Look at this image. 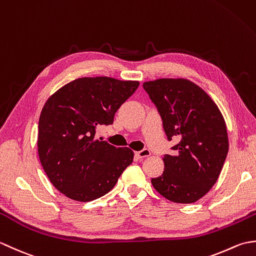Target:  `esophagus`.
<instances>
[{
	"mask_svg": "<svg viewBox=\"0 0 256 256\" xmlns=\"http://www.w3.org/2000/svg\"><path fill=\"white\" fill-rule=\"evenodd\" d=\"M135 155H136L138 158H145V157L150 156V150H148V148H144L142 150L136 152V153H135Z\"/></svg>",
	"mask_w": 256,
	"mask_h": 256,
	"instance_id": "1",
	"label": "esophagus"
}]
</instances>
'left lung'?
I'll use <instances>...</instances> for the list:
<instances>
[{
	"instance_id": "8db88e82",
	"label": "left lung",
	"mask_w": 256,
	"mask_h": 256,
	"mask_svg": "<svg viewBox=\"0 0 256 256\" xmlns=\"http://www.w3.org/2000/svg\"><path fill=\"white\" fill-rule=\"evenodd\" d=\"M143 88L158 110L168 140L176 138L172 155H165L164 172L152 178L162 197L194 204L219 178L229 150L226 125L216 102L192 81L160 78Z\"/></svg>"
}]
</instances>
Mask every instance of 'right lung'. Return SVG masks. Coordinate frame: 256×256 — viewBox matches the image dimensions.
I'll list each match as a JSON object with an SVG mask.
<instances>
[{
	"instance_id": "add662e5",
	"label": "right lung",
	"mask_w": 256,
	"mask_h": 256,
	"mask_svg": "<svg viewBox=\"0 0 256 256\" xmlns=\"http://www.w3.org/2000/svg\"><path fill=\"white\" fill-rule=\"evenodd\" d=\"M140 82L82 77L64 84L42 106L37 150L47 177L66 197L86 202L116 186L134 153L96 140V130L112 124L114 114Z\"/></svg>"
}]
</instances>
